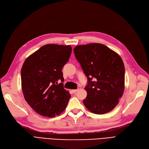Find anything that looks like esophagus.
<instances>
[{"label":"esophagus","mask_w":149,"mask_h":149,"mask_svg":"<svg viewBox=\"0 0 149 149\" xmlns=\"http://www.w3.org/2000/svg\"><path fill=\"white\" fill-rule=\"evenodd\" d=\"M79 90V89H75V90H73L72 91H73V92L74 93H76V92Z\"/></svg>","instance_id":"1"}]
</instances>
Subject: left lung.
<instances>
[{"mask_svg": "<svg viewBox=\"0 0 149 149\" xmlns=\"http://www.w3.org/2000/svg\"><path fill=\"white\" fill-rule=\"evenodd\" d=\"M73 51L88 79L84 104L95 114L110 111L124 90L125 68L121 58L107 46L97 43L77 45Z\"/></svg>", "mask_w": 149, "mask_h": 149, "instance_id": "obj_1", "label": "left lung"}]
</instances>
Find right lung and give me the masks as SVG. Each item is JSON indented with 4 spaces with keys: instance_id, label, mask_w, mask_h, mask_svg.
Returning <instances> with one entry per match:
<instances>
[{
    "instance_id": "obj_1",
    "label": "right lung",
    "mask_w": 149,
    "mask_h": 149,
    "mask_svg": "<svg viewBox=\"0 0 149 149\" xmlns=\"http://www.w3.org/2000/svg\"><path fill=\"white\" fill-rule=\"evenodd\" d=\"M70 45L47 44L26 59L21 70L24 98L38 114L49 118L60 115L71 97L63 88L62 69L72 53Z\"/></svg>"
}]
</instances>
